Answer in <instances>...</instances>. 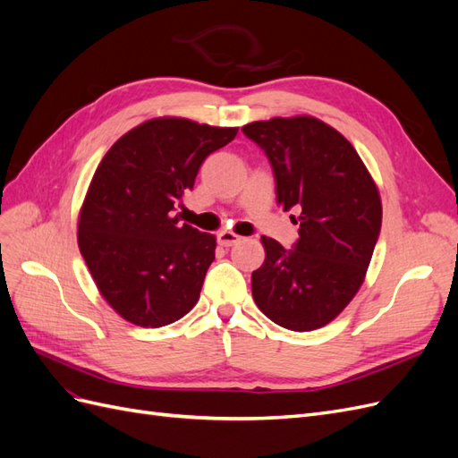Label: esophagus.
I'll return each instance as SVG.
<instances>
[{
  "label": "esophagus",
  "instance_id": "34e87169",
  "mask_svg": "<svg viewBox=\"0 0 458 458\" xmlns=\"http://www.w3.org/2000/svg\"><path fill=\"white\" fill-rule=\"evenodd\" d=\"M239 241H241L239 234H234V233H231V231H221V233L217 234V242H219L221 246H225V248H229V246H233V244H237Z\"/></svg>",
  "mask_w": 458,
  "mask_h": 458
}]
</instances>
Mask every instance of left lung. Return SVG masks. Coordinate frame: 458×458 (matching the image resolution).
Masks as SVG:
<instances>
[{
    "mask_svg": "<svg viewBox=\"0 0 458 458\" xmlns=\"http://www.w3.org/2000/svg\"><path fill=\"white\" fill-rule=\"evenodd\" d=\"M242 133L266 152L276 204L300 224L293 248L261 237L254 301L283 328H321L363 284L382 225L378 189L352 143L321 120L273 118L246 123Z\"/></svg>",
    "mask_w": 458,
    "mask_h": 458,
    "instance_id": "8db88e82",
    "label": "left lung"
}]
</instances>
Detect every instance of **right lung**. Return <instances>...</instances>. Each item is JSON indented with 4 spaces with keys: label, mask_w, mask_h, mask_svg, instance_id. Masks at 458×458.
<instances>
[{
    "label": "right lung",
    "mask_w": 458,
    "mask_h": 458,
    "mask_svg": "<svg viewBox=\"0 0 458 458\" xmlns=\"http://www.w3.org/2000/svg\"><path fill=\"white\" fill-rule=\"evenodd\" d=\"M239 128L155 118L110 147L80 212L78 244L103 298L126 321L158 328L192 310L216 237L174 216L202 162Z\"/></svg>",
    "instance_id": "add662e5"
}]
</instances>
